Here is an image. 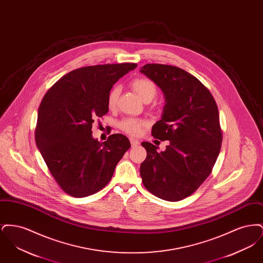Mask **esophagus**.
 I'll use <instances>...</instances> for the list:
<instances>
[{
	"label": "esophagus",
	"instance_id": "1",
	"mask_svg": "<svg viewBox=\"0 0 263 263\" xmlns=\"http://www.w3.org/2000/svg\"><path fill=\"white\" fill-rule=\"evenodd\" d=\"M130 142H131V146H132L133 148H134V147H137L138 145L140 144L138 140H136V139H133V138H131V139H130Z\"/></svg>",
	"mask_w": 263,
	"mask_h": 263
}]
</instances>
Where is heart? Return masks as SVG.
<instances>
[{
    "label": "heart",
    "instance_id": "heart-1",
    "mask_svg": "<svg viewBox=\"0 0 263 263\" xmlns=\"http://www.w3.org/2000/svg\"><path fill=\"white\" fill-rule=\"evenodd\" d=\"M131 87L137 92L138 96L146 102L154 100L158 93V88L153 81L147 78H138L131 83ZM120 95L119 87H113L107 96V107L113 110L117 106ZM145 121L138 118H125L119 123V128L131 136H139L142 133Z\"/></svg>",
    "mask_w": 263,
    "mask_h": 263
}]
</instances>
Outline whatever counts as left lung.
<instances>
[{
  "label": "left lung",
  "mask_w": 263,
  "mask_h": 263,
  "mask_svg": "<svg viewBox=\"0 0 263 263\" xmlns=\"http://www.w3.org/2000/svg\"><path fill=\"white\" fill-rule=\"evenodd\" d=\"M141 73L163 90L165 105L152 135L170 141L159 153L149 142L142 146L147 158L141 163L144 186L163 200H182L195 192L212 173L223 133L217 103L210 90L186 71L171 65L146 64Z\"/></svg>",
  "instance_id": "8db88e82"
}]
</instances>
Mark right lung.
Listing matches in <instances>:
<instances>
[{
    "label": "right lung",
    "instance_id": "add662e5",
    "mask_svg": "<svg viewBox=\"0 0 263 263\" xmlns=\"http://www.w3.org/2000/svg\"><path fill=\"white\" fill-rule=\"evenodd\" d=\"M136 67L135 63H122L76 69L58 80L42 99L36 146L67 194L82 198L100 191L131 147L122 134H112L100 143L91 136V127L108 112L107 96L113 85Z\"/></svg>",
    "mask_w": 263,
    "mask_h": 263
}]
</instances>
